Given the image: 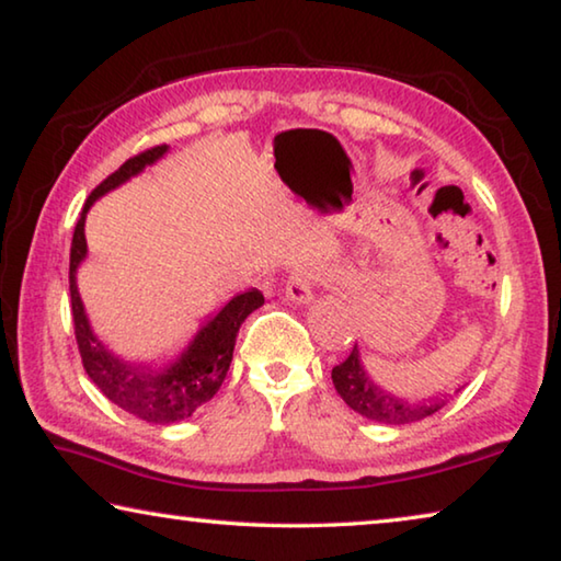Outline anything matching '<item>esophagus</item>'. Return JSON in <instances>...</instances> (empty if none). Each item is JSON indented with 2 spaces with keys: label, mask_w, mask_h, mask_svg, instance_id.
Instances as JSON below:
<instances>
[{
  "label": "esophagus",
  "mask_w": 561,
  "mask_h": 561,
  "mask_svg": "<svg viewBox=\"0 0 561 561\" xmlns=\"http://www.w3.org/2000/svg\"><path fill=\"white\" fill-rule=\"evenodd\" d=\"M314 287H317V274L311 270H297L291 272V277L287 279L284 294H287V299L294 304H307L311 297H314Z\"/></svg>",
  "instance_id": "1"
}]
</instances>
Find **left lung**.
Instances as JSON below:
<instances>
[{
    "mask_svg": "<svg viewBox=\"0 0 561 561\" xmlns=\"http://www.w3.org/2000/svg\"><path fill=\"white\" fill-rule=\"evenodd\" d=\"M331 381L339 396L344 398L348 408H354L368 421L376 423H388V425H405V423H417L423 417L433 415L445 405L443 398H431V401H417L411 403L405 398H398L393 393L378 388L371 378L366 376L364 366H360L358 346L351 348V354L341 360L339 366L331 368Z\"/></svg>",
    "mask_w": 561,
    "mask_h": 561,
    "instance_id": "1",
    "label": "left lung"
}]
</instances>
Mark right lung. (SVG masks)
<instances>
[{
  "mask_svg": "<svg viewBox=\"0 0 561 561\" xmlns=\"http://www.w3.org/2000/svg\"><path fill=\"white\" fill-rule=\"evenodd\" d=\"M165 150L168 146H156L128 158L116 173H111L101 185L93 187L87 205H83L79 222H76L69 262L73 334L76 344H79L83 368H87L91 381L101 388V393L111 403H116L126 413L140 417V421L158 425L185 421V417L193 415L197 408L220 391L227 368L232 364L237 331H240L242 321L264 304L260 289L237 294V297H232L217 311V317H213L197 331V336L190 341L187 351L180 354L175 364H170L163 371H156L150 366H130L103 348L101 341L93 336L79 289H76V270H79V264L87 257V234H83L87 213L93 201H99L108 190L126 183L128 178L138 175L146 165L156 163Z\"/></svg>",
  "mask_w": 561,
  "mask_h": 561,
  "instance_id": "add662e5",
  "label": "right lung"
}]
</instances>
